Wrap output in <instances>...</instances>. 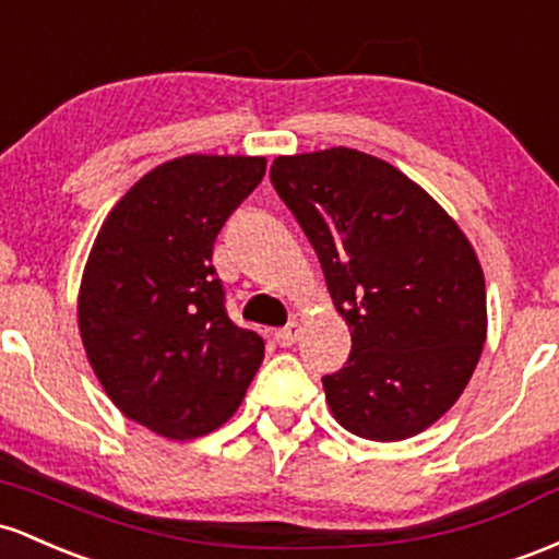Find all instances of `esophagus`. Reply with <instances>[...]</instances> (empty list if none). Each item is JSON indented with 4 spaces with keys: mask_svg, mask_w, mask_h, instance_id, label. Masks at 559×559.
I'll list each match as a JSON object with an SVG mask.
<instances>
[{
    "mask_svg": "<svg viewBox=\"0 0 559 559\" xmlns=\"http://www.w3.org/2000/svg\"><path fill=\"white\" fill-rule=\"evenodd\" d=\"M298 322H290V324H285V328L282 330H274V341H277V346H282V348H290L293 343L298 341Z\"/></svg>",
    "mask_w": 559,
    "mask_h": 559,
    "instance_id": "1",
    "label": "esophagus"
}]
</instances>
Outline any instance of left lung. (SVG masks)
I'll return each mask as SVG.
<instances>
[{
    "instance_id": "obj_1",
    "label": "left lung",
    "mask_w": 559,
    "mask_h": 559,
    "mask_svg": "<svg viewBox=\"0 0 559 559\" xmlns=\"http://www.w3.org/2000/svg\"><path fill=\"white\" fill-rule=\"evenodd\" d=\"M274 190L298 218L350 328L324 374L337 423L404 441L454 406L486 343V282L441 205L391 163L348 147L282 155Z\"/></svg>"
}]
</instances>
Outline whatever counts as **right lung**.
<instances>
[{"label":"right lung","instance_id":"right-lung-1","mask_svg":"<svg viewBox=\"0 0 559 559\" xmlns=\"http://www.w3.org/2000/svg\"><path fill=\"white\" fill-rule=\"evenodd\" d=\"M266 158L185 155L136 181L105 218L79 293L86 356L112 404L158 436L198 438L235 415L263 361L237 328L213 242Z\"/></svg>","mask_w":559,"mask_h":559}]
</instances>
